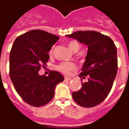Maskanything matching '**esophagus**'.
Wrapping results in <instances>:
<instances>
[{
    "label": "esophagus",
    "instance_id": "1",
    "mask_svg": "<svg viewBox=\"0 0 129 129\" xmlns=\"http://www.w3.org/2000/svg\"><path fill=\"white\" fill-rule=\"evenodd\" d=\"M71 80V78H68V77H65V81H70Z\"/></svg>",
    "mask_w": 129,
    "mask_h": 129
}]
</instances>
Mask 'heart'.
<instances>
[{"mask_svg":"<svg viewBox=\"0 0 129 129\" xmlns=\"http://www.w3.org/2000/svg\"><path fill=\"white\" fill-rule=\"evenodd\" d=\"M69 49L73 52H78L80 48V43L76 40L70 41L68 44ZM76 68V65L73 62H61L57 66V70L65 74H68L70 71Z\"/></svg>","mask_w":129,"mask_h":129,"instance_id":"1","label":"heart"}]
</instances>
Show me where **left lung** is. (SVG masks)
<instances>
[{
    "label": "left lung",
    "mask_w": 129,
    "mask_h": 129,
    "mask_svg": "<svg viewBox=\"0 0 129 129\" xmlns=\"http://www.w3.org/2000/svg\"><path fill=\"white\" fill-rule=\"evenodd\" d=\"M66 37L77 39L88 45L86 57L80 78L87 82L72 93L77 104L86 108L94 107L103 102L112 89L118 70L116 47L111 38L94 31H78Z\"/></svg>",
    "instance_id": "obj_1"
}]
</instances>
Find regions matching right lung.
<instances>
[{"mask_svg": "<svg viewBox=\"0 0 129 129\" xmlns=\"http://www.w3.org/2000/svg\"><path fill=\"white\" fill-rule=\"evenodd\" d=\"M59 39L43 30H32L17 37L12 46L10 78L19 96L31 106L39 107L50 102L56 85L64 80L57 71H51L48 76L39 74L49 59L48 52Z\"/></svg>", "mask_w": 129, "mask_h": 129, "instance_id": "right-lung-1", "label": "right lung"}]
</instances>
